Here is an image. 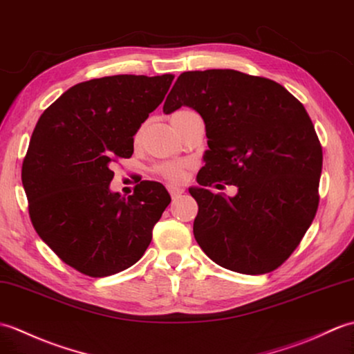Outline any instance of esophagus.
I'll use <instances>...</instances> for the list:
<instances>
[{
  "label": "esophagus",
  "instance_id": "34e87169",
  "mask_svg": "<svg viewBox=\"0 0 354 354\" xmlns=\"http://www.w3.org/2000/svg\"><path fill=\"white\" fill-rule=\"evenodd\" d=\"M169 193L171 197H174V199H178V197L184 193V190L179 187H175V185H169Z\"/></svg>",
  "mask_w": 354,
  "mask_h": 354
}]
</instances>
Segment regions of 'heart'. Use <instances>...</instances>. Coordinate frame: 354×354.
<instances>
[{"label": "heart", "mask_w": 354, "mask_h": 354, "mask_svg": "<svg viewBox=\"0 0 354 354\" xmlns=\"http://www.w3.org/2000/svg\"><path fill=\"white\" fill-rule=\"evenodd\" d=\"M185 113H192V110H178L174 114H171V118H176L180 116V114H185ZM157 171L162 176L169 179L170 183H183L184 178H185V167L183 164H162V166L157 167Z\"/></svg>", "instance_id": "1"}]
</instances>
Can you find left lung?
Wrapping results in <instances>:
<instances>
[{"label": "left lung", "mask_w": 354, "mask_h": 354, "mask_svg": "<svg viewBox=\"0 0 354 354\" xmlns=\"http://www.w3.org/2000/svg\"><path fill=\"white\" fill-rule=\"evenodd\" d=\"M183 105L202 116L209 147L201 187L188 190L199 205L196 241L220 267L270 273L297 249L318 208L323 151L309 114L276 81L234 69L180 73L162 111ZM221 180L237 185L234 198L206 188Z\"/></svg>", "instance_id": "1"}]
</instances>
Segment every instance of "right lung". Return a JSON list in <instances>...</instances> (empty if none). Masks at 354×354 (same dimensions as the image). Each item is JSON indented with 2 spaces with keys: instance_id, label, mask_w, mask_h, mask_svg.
Here are the masks:
<instances>
[{
  "instance_id": "add662e5",
  "label": "right lung",
  "mask_w": 354,
  "mask_h": 354,
  "mask_svg": "<svg viewBox=\"0 0 354 354\" xmlns=\"http://www.w3.org/2000/svg\"><path fill=\"white\" fill-rule=\"evenodd\" d=\"M175 75H113L71 87L37 120L22 162L31 223L63 262L90 277L134 266L170 203L142 180L125 197L110 190L111 162L129 158L134 136Z\"/></svg>"
}]
</instances>
